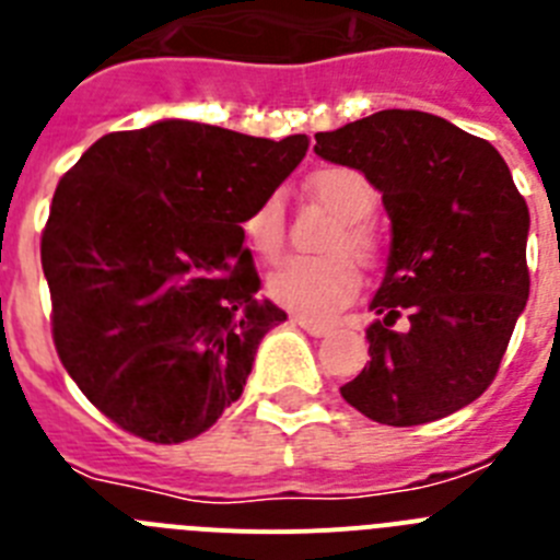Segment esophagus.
<instances>
[{"mask_svg":"<svg viewBox=\"0 0 560 560\" xmlns=\"http://www.w3.org/2000/svg\"><path fill=\"white\" fill-rule=\"evenodd\" d=\"M291 323L300 325L303 330H308L311 336H325L330 334V328L325 323H314V319H305V316H291Z\"/></svg>","mask_w":560,"mask_h":560,"instance_id":"esophagus-1","label":"esophagus"}]
</instances>
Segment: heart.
Returning <instances> with one entry per match:
<instances>
[{
	"instance_id": "heart-1",
	"label": "heart",
	"mask_w": 560,
	"mask_h": 560,
	"mask_svg": "<svg viewBox=\"0 0 560 560\" xmlns=\"http://www.w3.org/2000/svg\"><path fill=\"white\" fill-rule=\"evenodd\" d=\"M308 190L339 219L325 241V252L336 255L291 257L269 277V294L305 319H330L359 294V271L349 258L370 266L378 252L364 221L375 210V187L353 167H325L311 176ZM244 235L257 255L269 260L280 255L285 244V201L280 192H269L246 212Z\"/></svg>"
}]
</instances>
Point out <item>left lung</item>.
Listing matches in <instances>:
<instances>
[{"label":"left lung","instance_id":"1","mask_svg":"<svg viewBox=\"0 0 560 560\" xmlns=\"http://www.w3.org/2000/svg\"><path fill=\"white\" fill-rule=\"evenodd\" d=\"M323 160L361 171L393 221L370 311V361L341 387L387 427L468 407L497 378L530 294V212L488 140L412 108L316 133Z\"/></svg>","mask_w":560,"mask_h":560}]
</instances>
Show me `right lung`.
Returning <instances> with one entry per match:
<instances>
[{
	"label": "right lung",
	"mask_w": 560,
	"mask_h": 560,
	"mask_svg": "<svg viewBox=\"0 0 560 560\" xmlns=\"http://www.w3.org/2000/svg\"><path fill=\"white\" fill-rule=\"evenodd\" d=\"M305 151V133L160 120L106 133L63 173L42 235L52 339L117 427L171 446L241 398L257 345L285 319L257 300L241 224Z\"/></svg>",
	"instance_id": "add662e5"
}]
</instances>
